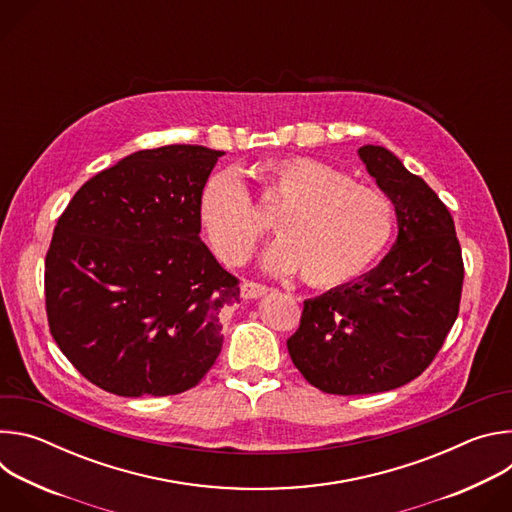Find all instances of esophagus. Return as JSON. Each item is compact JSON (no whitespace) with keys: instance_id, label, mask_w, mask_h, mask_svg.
<instances>
[{"instance_id":"34e87169","label":"esophagus","mask_w":512,"mask_h":512,"mask_svg":"<svg viewBox=\"0 0 512 512\" xmlns=\"http://www.w3.org/2000/svg\"><path fill=\"white\" fill-rule=\"evenodd\" d=\"M267 291H269L267 285L247 279V281H243V285H241V298H245V300H257V298L265 296Z\"/></svg>"}]
</instances>
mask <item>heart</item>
<instances>
[{
  "instance_id": "b5f03b06",
  "label": "heart",
  "mask_w": 512,
  "mask_h": 512,
  "mask_svg": "<svg viewBox=\"0 0 512 512\" xmlns=\"http://www.w3.org/2000/svg\"><path fill=\"white\" fill-rule=\"evenodd\" d=\"M255 178L263 206L279 210L275 231L281 239L263 259L273 271L300 269L312 287H340L367 273L393 239L391 198L320 160H267ZM198 212L212 251L229 265L245 263L269 229L249 190L231 172L204 182Z\"/></svg>"
}]
</instances>
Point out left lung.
I'll return each instance as SVG.
<instances>
[{
    "label": "left lung",
    "instance_id": "8db88e82",
    "mask_svg": "<svg viewBox=\"0 0 512 512\" xmlns=\"http://www.w3.org/2000/svg\"><path fill=\"white\" fill-rule=\"evenodd\" d=\"M358 156L395 204L399 235L379 267L306 300L287 340L296 369L330 395L417 379L458 318L464 283L454 218L440 196L381 145H362Z\"/></svg>",
    "mask_w": 512,
    "mask_h": 512
}]
</instances>
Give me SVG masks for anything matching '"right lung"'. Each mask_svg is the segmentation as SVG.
<instances>
[{"label":"right lung","instance_id":"right-lung-1","mask_svg":"<svg viewBox=\"0 0 512 512\" xmlns=\"http://www.w3.org/2000/svg\"><path fill=\"white\" fill-rule=\"evenodd\" d=\"M225 152H135L72 196L44 263L54 342L87 381L121 397L196 387L223 346L239 279L200 239L198 200Z\"/></svg>","mask_w":512,"mask_h":512}]
</instances>
